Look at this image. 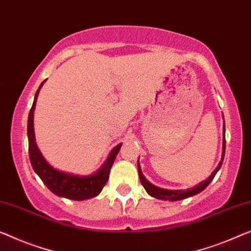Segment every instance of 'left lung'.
Instances as JSON below:
<instances>
[{
    "label": "left lung",
    "instance_id": "left-lung-1",
    "mask_svg": "<svg viewBox=\"0 0 251 251\" xmlns=\"http://www.w3.org/2000/svg\"><path fill=\"white\" fill-rule=\"evenodd\" d=\"M224 133H226V125L223 126L222 158H221V161H220V163H219V166L216 167V169L213 171L212 175L209 176L206 180L201 181V184L196 185L195 187H193V188H188V189H164V188H160V187H158V186H154L153 184H151V182H150L147 178L144 177L143 174H142L141 166L137 161V170H138V176H140L141 184L143 185L145 190H147V193L149 194L150 196L158 198V200L174 201L185 200V198L192 197L194 195H197L198 193L203 192V190L208 186L209 182L213 180V178L215 177L216 173H218V171L220 170V168H221V166H222V162H223V159H224V153H226V135H224Z\"/></svg>",
    "mask_w": 251,
    "mask_h": 251
}]
</instances>
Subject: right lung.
<instances>
[{
    "mask_svg": "<svg viewBox=\"0 0 251 251\" xmlns=\"http://www.w3.org/2000/svg\"><path fill=\"white\" fill-rule=\"evenodd\" d=\"M45 81H43V83L39 85L38 90H37L32 107L28 116L29 158L33 170L39 176V178L42 179L44 184L47 186V188L59 197L69 198V200L73 201H84L98 196L101 193L103 186L107 184L110 169L113 167L116 155L118 154L123 143H119L117 147L111 150L107 160L100 167V169L92 175H74L57 170L54 167H51L47 162V160L43 156L38 147H37L35 129H33V111H35L36 101L37 98H38L39 91L45 83Z\"/></svg>",
    "mask_w": 251,
    "mask_h": 251,
    "instance_id": "add662e5",
    "label": "right lung"
}]
</instances>
